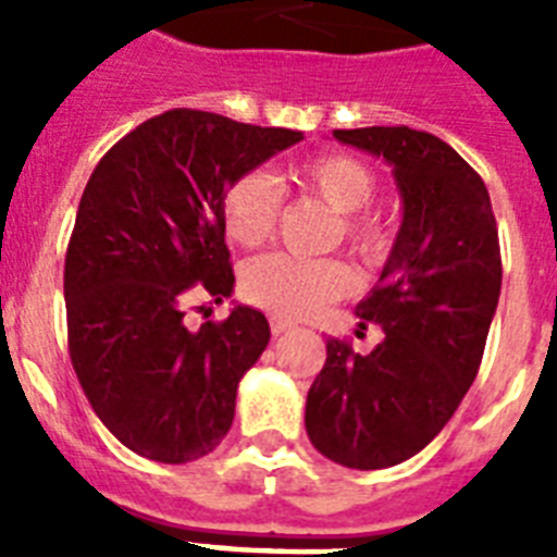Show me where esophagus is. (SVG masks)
Listing matches in <instances>:
<instances>
[{
    "mask_svg": "<svg viewBox=\"0 0 557 557\" xmlns=\"http://www.w3.org/2000/svg\"><path fill=\"white\" fill-rule=\"evenodd\" d=\"M288 330H292V323L283 321V318H271V332H274V335H283V332Z\"/></svg>",
    "mask_w": 557,
    "mask_h": 557,
    "instance_id": "esophagus-1",
    "label": "esophagus"
}]
</instances>
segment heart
<instances>
[{
  "label": "heart",
  "instance_id": "b5f03b06",
  "mask_svg": "<svg viewBox=\"0 0 557 557\" xmlns=\"http://www.w3.org/2000/svg\"><path fill=\"white\" fill-rule=\"evenodd\" d=\"M288 185L335 210L332 239L347 243L364 262H379L389 251L393 227L367 205L375 196V173L352 156H318L288 170ZM280 190L265 173H245L222 196V225L231 243L253 248L274 231ZM352 271L344 260H304L292 253H262L245 262L243 295L253 306L280 318H309L323 306L349 295Z\"/></svg>",
  "mask_w": 557,
  "mask_h": 557
}]
</instances>
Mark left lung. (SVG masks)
<instances>
[{
    "label": "left lung",
    "mask_w": 557,
    "mask_h": 557,
    "mask_svg": "<svg viewBox=\"0 0 557 557\" xmlns=\"http://www.w3.org/2000/svg\"><path fill=\"white\" fill-rule=\"evenodd\" d=\"M332 135L393 168L401 227L356 306L384 341L370 356L326 341L306 433L332 462L375 471L419 454L474 384L500 300V239L483 178L442 138L410 126Z\"/></svg>",
    "instance_id": "left-lung-1"
}]
</instances>
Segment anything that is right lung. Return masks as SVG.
<instances>
[{
	"label": "right lung",
	"mask_w": 557,
	"mask_h": 557,
	"mask_svg": "<svg viewBox=\"0 0 557 557\" xmlns=\"http://www.w3.org/2000/svg\"><path fill=\"white\" fill-rule=\"evenodd\" d=\"M304 133L170 109L100 159L65 253L69 352L91 410L126 448L182 466L225 440L236 387L269 347L265 314L234 306L185 326L193 292L225 300L234 269L222 196Z\"/></svg>",
	"instance_id": "add662e5"
}]
</instances>
